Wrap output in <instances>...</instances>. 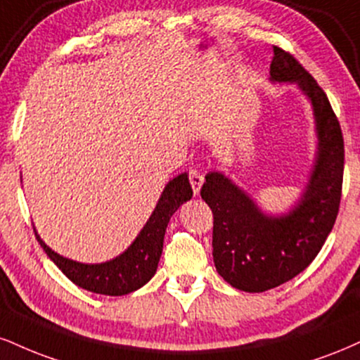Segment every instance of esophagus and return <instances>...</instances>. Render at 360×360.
I'll use <instances>...</instances> for the list:
<instances>
[{
    "instance_id": "34e87169",
    "label": "esophagus",
    "mask_w": 360,
    "mask_h": 360,
    "mask_svg": "<svg viewBox=\"0 0 360 360\" xmlns=\"http://www.w3.org/2000/svg\"><path fill=\"white\" fill-rule=\"evenodd\" d=\"M189 183H191L193 193L199 194V189H201L202 183H205V176H202V172H199L198 169H191V171H189Z\"/></svg>"
}]
</instances>
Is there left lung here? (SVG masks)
I'll return each instance as SVG.
<instances>
[{
  "label": "left lung",
  "instance_id": "8db88e82",
  "mask_svg": "<svg viewBox=\"0 0 360 360\" xmlns=\"http://www.w3.org/2000/svg\"><path fill=\"white\" fill-rule=\"evenodd\" d=\"M270 75L275 82H297L314 105L319 158L302 201L290 214L270 218L219 172L207 174L201 188L213 211L216 270L231 287L251 293L287 283L314 262L335 224L344 179V136L322 86L276 45Z\"/></svg>",
  "mask_w": 360,
  "mask_h": 360
}]
</instances>
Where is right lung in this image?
Instances as JSON below:
<instances>
[{
	"instance_id": "right-lung-1",
	"label": "right lung",
	"mask_w": 360,
	"mask_h": 360,
	"mask_svg": "<svg viewBox=\"0 0 360 360\" xmlns=\"http://www.w3.org/2000/svg\"><path fill=\"white\" fill-rule=\"evenodd\" d=\"M191 196L193 189L188 174H179L169 181L153 216L139 233L131 248L112 262L101 263V265H84V263L60 257L43 243L37 233L34 236L40 241L41 248L45 250L51 262L80 288L101 293V295H127L134 290L141 288L154 276L162 253L164 235H166L169 219L176 213L177 207L191 199Z\"/></svg>"
}]
</instances>
